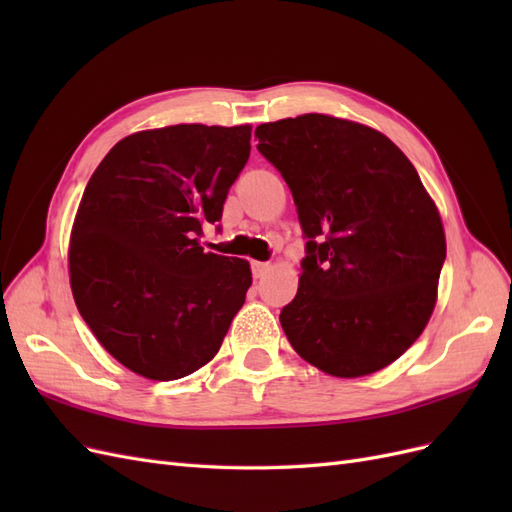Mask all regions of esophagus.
<instances>
[{"label": "esophagus", "mask_w": 512, "mask_h": 512, "mask_svg": "<svg viewBox=\"0 0 512 512\" xmlns=\"http://www.w3.org/2000/svg\"><path fill=\"white\" fill-rule=\"evenodd\" d=\"M269 269L271 267L267 265V262H252V273H254L256 280H260V277H265Z\"/></svg>", "instance_id": "obj_1"}]
</instances>
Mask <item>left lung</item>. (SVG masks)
Instances as JSON below:
<instances>
[{"label":"left lung","instance_id":"1","mask_svg":"<svg viewBox=\"0 0 512 512\" xmlns=\"http://www.w3.org/2000/svg\"><path fill=\"white\" fill-rule=\"evenodd\" d=\"M254 134L307 239L297 297L280 314L290 346L337 378L391 365L423 333L446 258L416 168L384 134L329 115L262 123Z\"/></svg>","mask_w":512,"mask_h":512}]
</instances>
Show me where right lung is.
<instances>
[{
    "label": "right lung",
    "instance_id": "add662e5",
    "mask_svg": "<svg viewBox=\"0 0 512 512\" xmlns=\"http://www.w3.org/2000/svg\"><path fill=\"white\" fill-rule=\"evenodd\" d=\"M250 126L181 123L119 141L91 175L70 237L76 307L115 359L149 380L194 374L252 286L250 262L205 254Z\"/></svg>",
    "mask_w": 512,
    "mask_h": 512
}]
</instances>
